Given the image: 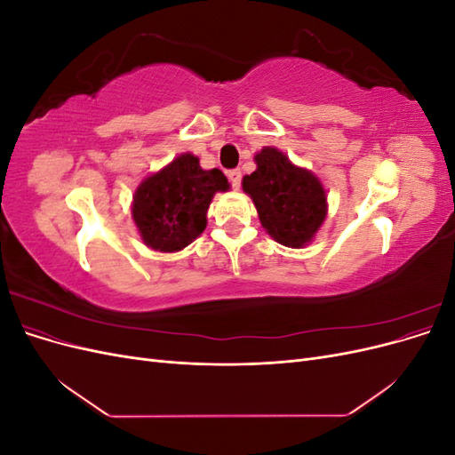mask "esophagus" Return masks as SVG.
<instances>
[{
    "instance_id": "obj_1",
    "label": "esophagus",
    "mask_w": 455,
    "mask_h": 455,
    "mask_svg": "<svg viewBox=\"0 0 455 455\" xmlns=\"http://www.w3.org/2000/svg\"><path fill=\"white\" fill-rule=\"evenodd\" d=\"M228 178H229L231 186L235 188V189H239V186H241V178H243L241 169H233V171H229V172H228Z\"/></svg>"
}]
</instances>
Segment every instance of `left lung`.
Here are the masks:
<instances>
[{"label": "left lung", "mask_w": 455, "mask_h": 455, "mask_svg": "<svg viewBox=\"0 0 455 455\" xmlns=\"http://www.w3.org/2000/svg\"><path fill=\"white\" fill-rule=\"evenodd\" d=\"M258 169L243 178L259 222L269 235L291 249H301L326 218V191L311 171L296 167L277 148L256 154Z\"/></svg>", "instance_id": "obj_1"}]
</instances>
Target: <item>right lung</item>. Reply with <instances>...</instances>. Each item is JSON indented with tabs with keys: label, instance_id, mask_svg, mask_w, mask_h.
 <instances>
[{
	"label": "right lung",
	"instance_id": "1",
	"mask_svg": "<svg viewBox=\"0 0 455 455\" xmlns=\"http://www.w3.org/2000/svg\"><path fill=\"white\" fill-rule=\"evenodd\" d=\"M229 184L222 171H203L191 154L178 156L148 176L132 197V220L144 244L159 252H178L206 228V211Z\"/></svg>",
	"mask_w": 455,
	"mask_h": 455
}]
</instances>
